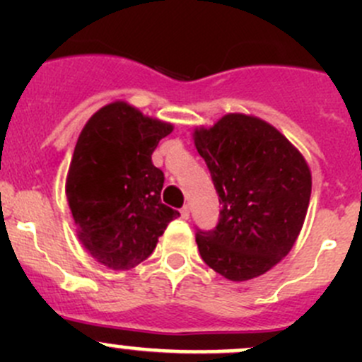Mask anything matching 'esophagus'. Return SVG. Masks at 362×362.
<instances>
[{"instance_id":"esophagus-1","label":"esophagus","mask_w":362,"mask_h":362,"mask_svg":"<svg viewBox=\"0 0 362 362\" xmlns=\"http://www.w3.org/2000/svg\"><path fill=\"white\" fill-rule=\"evenodd\" d=\"M180 215H182V218H189V215H191V208H189V204H185V206H182Z\"/></svg>"}]
</instances>
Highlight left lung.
<instances>
[{
    "label": "left lung",
    "instance_id": "1",
    "mask_svg": "<svg viewBox=\"0 0 362 362\" xmlns=\"http://www.w3.org/2000/svg\"><path fill=\"white\" fill-rule=\"evenodd\" d=\"M222 204L214 229H196L203 261L233 282L255 279L289 254L305 222L312 175L273 126L229 113L194 133Z\"/></svg>",
    "mask_w": 362,
    "mask_h": 362
}]
</instances>
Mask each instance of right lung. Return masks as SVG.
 Listing matches in <instances>:
<instances>
[{"label":"right lung","instance_id":"right-lung-1","mask_svg":"<svg viewBox=\"0 0 362 362\" xmlns=\"http://www.w3.org/2000/svg\"><path fill=\"white\" fill-rule=\"evenodd\" d=\"M173 126L122 101L98 110L76 141L66 178L80 242L101 264L129 269L148 257L178 211L160 203L152 152Z\"/></svg>","mask_w":362,"mask_h":362}]
</instances>
